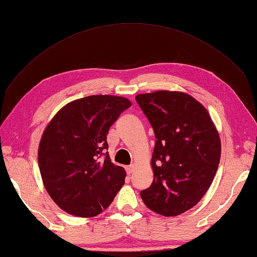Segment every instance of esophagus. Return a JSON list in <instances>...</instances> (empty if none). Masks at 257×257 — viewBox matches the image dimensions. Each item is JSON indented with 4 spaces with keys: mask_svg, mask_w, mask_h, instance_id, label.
<instances>
[{
    "mask_svg": "<svg viewBox=\"0 0 257 257\" xmlns=\"http://www.w3.org/2000/svg\"><path fill=\"white\" fill-rule=\"evenodd\" d=\"M125 171H127L128 175H132L134 172V165H128V167H125Z\"/></svg>",
    "mask_w": 257,
    "mask_h": 257,
    "instance_id": "obj_1",
    "label": "esophagus"
}]
</instances>
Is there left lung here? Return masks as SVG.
<instances>
[{"mask_svg":"<svg viewBox=\"0 0 257 257\" xmlns=\"http://www.w3.org/2000/svg\"><path fill=\"white\" fill-rule=\"evenodd\" d=\"M156 138L154 180L141 191L145 205L165 216L179 215L210 188L220 162L221 143L201 103L188 94L159 90L136 96Z\"/></svg>","mask_w":257,"mask_h":257,"instance_id":"8db88e82","label":"left lung"}]
</instances>
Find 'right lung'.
I'll return each instance as SVG.
<instances>
[{
    "instance_id": "add662e5",
    "label": "right lung",
    "mask_w": 257,
    "mask_h": 257,
    "mask_svg": "<svg viewBox=\"0 0 257 257\" xmlns=\"http://www.w3.org/2000/svg\"><path fill=\"white\" fill-rule=\"evenodd\" d=\"M124 97L92 95L56 113L43 134L38 165L51 198L69 214L95 216L110 205L124 184L125 171L110 160L106 136Z\"/></svg>"
}]
</instances>
